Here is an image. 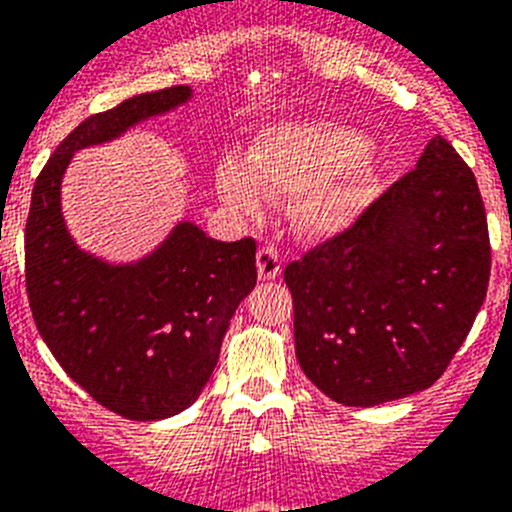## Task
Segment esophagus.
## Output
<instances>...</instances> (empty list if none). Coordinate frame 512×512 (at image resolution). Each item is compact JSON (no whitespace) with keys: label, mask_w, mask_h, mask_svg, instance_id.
Listing matches in <instances>:
<instances>
[{"label":"esophagus","mask_w":512,"mask_h":512,"mask_svg":"<svg viewBox=\"0 0 512 512\" xmlns=\"http://www.w3.org/2000/svg\"><path fill=\"white\" fill-rule=\"evenodd\" d=\"M283 270L281 255L273 250V247H262L257 252V273H260V281H273L278 278Z\"/></svg>","instance_id":"esophagus-1"}]
</instances>
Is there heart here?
Returning a JSON list of instances; mask_svg holds the SVG:
<instances>
[{
	"label": "heart",
	"instance_id": "heart-1",
	"mask_svg": "<svg viewBox=\"0 0 512 512\" xmlns=\"http://www.w3.org/2000/svg\"><path fill=\"white\" fill-rule=\"evenodd\" d=\"M371 141L340 123H278L247 154L221 159L216 190L237 213L252 216L265 198H292L293 221L311 237H335L361 216L371 175L358 167Z\"/></svg>",
	"mask_w": 512,
	"mask_h": 512
}]
</instances>
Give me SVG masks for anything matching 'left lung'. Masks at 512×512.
I'll return each mask as SVG.
<instances>
[{
    "label": "left lung",
    "mask_w": 512,
    "mask_h": 512,
    "mask_svg": "<svg viewBox=\"0 0 512 512\" xmlns=\"http://www.w3.org/2000/svg\"><path fill=\"white\" fill-rule=\"evenodd\" d=\"M296 358L348 407L410 397L441 379L490 283L474 172L443 136L353 226L291 262Z\"/></svg>",
    "instance_id": "left-lung-1"
}]
</instances>
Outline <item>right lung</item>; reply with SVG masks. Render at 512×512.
Listing matches in <instances>:
<instances>
[{"mask_svg": "<svg viewBox=\"0 0 512 512\" xmlns=\"http://www.w3.org/2000/svg\"><path fill=\"white\" fill-rule=\"evenodd\" d=\"M190 97V87H167L79 123L35 180L25 224L35 327L71 379L126 420H164L201 397L229 319L257 283V244L219 242L180 221L151 255L113 265L79 250L66 231L61 180L74 151L118 139Z\"/></svg>", "mask_w": 512, "mask_h": 512, "instance_id": "right-lung-1", "label": "right lung"}]
</instances>
